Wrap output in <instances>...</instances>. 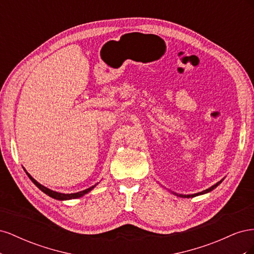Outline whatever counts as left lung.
Returning a JSON list of instances; mask_svg holds the SVG:
<instances>
[{
	"label": "left lung",
	"mask_w": 254,
	"mask_h": 254,
	"mask_svg": "<svg viewBox=\"0 0 254 254\" xmlns=\"http://www.w3.org/2000/svg\"><path fill=\"white\" fill-rule=\"evenodd\" d=\"M222 181V180H221ZM221 181H219V182H217L216 184H214L213 187H211L210 189H206L205 190H202V191H200V193H197V194H193V195H177V196H180V197H184V198H190V197H195V196H198V195H201V194H205V193H209V191H211V190H213L215 188H217L219 184L221 183Z\"/></svg>",
	"instance_id": "8db88e82"
}]
</instances>
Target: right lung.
Masks as SVG:
<instances>
[{"instance_id": "right-lung-1", "label": "right lung", "mask_w": 254, "mask_h": 254, "mask_svg": "<svg viewBox=\"0 0 254 254\" xmlns=\"http://www.w3.org/2000/svg\"><path fill=\"white\" fill-rule=\"evenodd\" d=\"M26 174H27V176L29 177V179L32 180L36 186L39 188L43 193H45L47 195H49L50 197H52V198H55V199H58V200H67V199H75V198H79V197H81V196H83L84 194H87V193H89V191L92 190V189H94L96 186H97V183L95 184V186H93V187H91V188H89V189H87V190H81V191H78V193H73V194H63V193H58V191H54V190H50V189H48V188H45V187H43L42 184H40L39 182H37L32 176H30L27 172H26Z\"/></svg>"}]
</instances>
